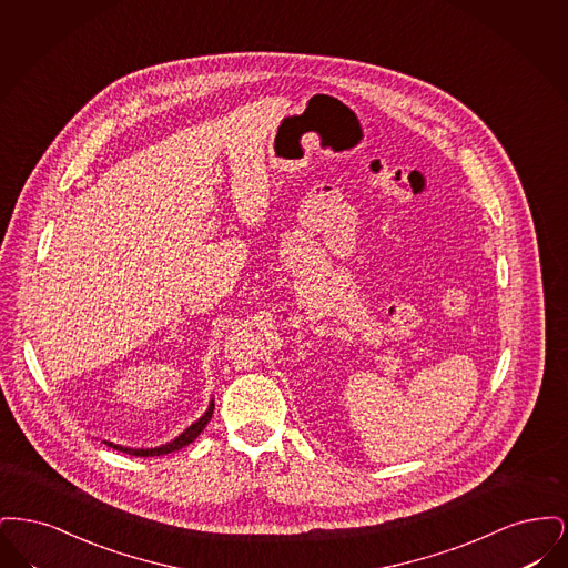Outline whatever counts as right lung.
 I'll list each match as a JSON object with an SVG mask.
<instances>
[{
    "mask_svg": "<svg viewBox=\"0 0 568 568\" xmlns=\"http://www.w3.org/2000/svg\"><path fill=\"white\" fill-rule=\"evenodd\" d=\"M213 410H215V405L211 403L209 410H206V413H204L195 424H191L190 428H187L185 433L181 434V436H176L172 443L162 445V447H155V449H130V447H121V445H112V443H106V445L112 447V449H116V452H123V454H130V456H140V458H149V456H165V454L179 452V449H183L185 445L193 443V440L200 436V433L206 428V424L211 422Z\"/></svg>",
    "mask_w": 568,
    "mask_h": 568,
    "instance_id": "right-lung-1",
    "label": "right lung"
}]
</instances>
